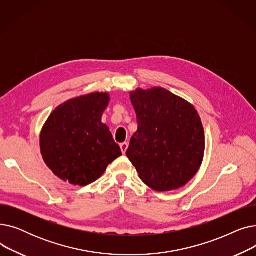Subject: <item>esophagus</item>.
Returning a JSON list of instances; mask_svg holds the SVG:
<instances>
[{
	"instance_id": "34e87169",
	"label": "esophagus",
	"mask_w": 256,
	"mask_h": 256,
	"mask_svg": "<svg viewBox=\"0 0 256 256\" xmlns=\"http://www.w3.org/2000/svg\"><path fill=\"white\" fill-rule=\"evenodd\" d=\"M128 147V142H124V143L120 144V148H121V152H122L124 154L126 152Z\"/></svg>"
}]
</instances>
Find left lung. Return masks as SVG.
<instances>
[{"label": "left lung", "mask_w": 256, "mask_h": 256, "mask_svg": "<svg viewBox=\"0 0 256 256\" xmlns=\"http://www.w3.org/2000/svg\"><path fill=\"white\" fill-rule=\"evenodd\" d=\"M138 130L126 156L144 184L158 192L190 182L204 154V130L189 102L162 88L130 92Z\"/></svg>", "instance_id": "1"}]
</instances>
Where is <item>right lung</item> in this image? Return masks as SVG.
I'll return each instance as SVG.
<instances>
[{
	"label": "right lung",
	"mask_w": 256,
	"mask_h": 256,
	"mask_svg": "<svg viewBox=\"0 0 256 256\" xmlns=\"http://www.w3.org/2000/svg\"><path fill=\"white\" fill-rule=\"evenodd\" d=\"M109 100L106 92L78 96L57 106L46 121L40 150L44 163L62 180L87 186L121 156L109 128L102 122Z\"/></svg>",
	"instance_id": "add662e5"
}]
</instances>
